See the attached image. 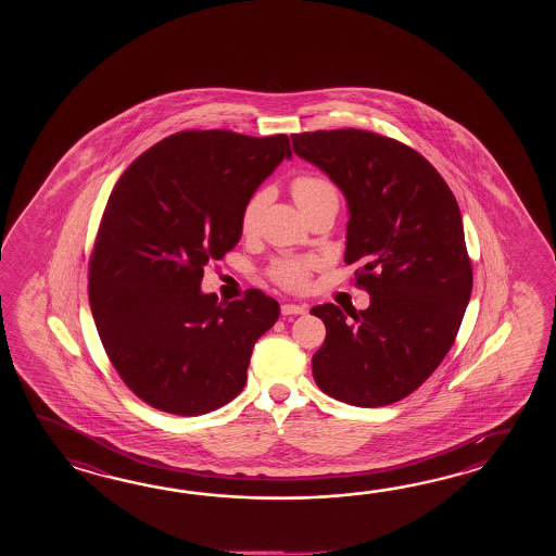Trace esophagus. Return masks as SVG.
Wrapping results in <instances>:
<instances>
[{"label":"esophagus","instance_id":"34e87169","mask_svg":"<svg viewBox=\"0 0 556 556\" xmlns=\"http://www.w3.org/2000/svg\"><path fill=\"white\" fill-rule=\"evenodd\" d=\"M307 307L302 306V304H283L282 314L283 316H292V314H306Z\"/></svg>","mask_w":556,"mask_h":556}]
</instances>
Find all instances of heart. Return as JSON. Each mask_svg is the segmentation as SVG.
Returning <instances> with one entry per match:
<instances>
[{"mask_svg": "<svg viewBox=\"0 0 556 556\" xmlns=\"http://www.w3.org/2000/svg\"><path fill=\"white\" fill-rule=\"evenodd\" d=\"M292 194L302 211H306L318 202L338 199V190L333 187V182L330 178L321 177V175L295 177L292 180ZM266 202H268V190H256L247 201L242 214H240V230L244 235H252L256 230ZM318 266L319 261L314 256L280 258L270 266V278L286 290H304L309 282V276Z\"/></svg>", "mask_w": 556, "mask_h": 556, "instance_id": "heart-1", "label": "heart"}]
</instances>
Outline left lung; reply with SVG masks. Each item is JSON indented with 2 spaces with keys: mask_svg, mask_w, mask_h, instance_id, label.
<instances>
[{
  "mask_svg": "<svg viewBox=\"0 0 556 556\" xmlns=\"http://www.w3.org/2000/svg\"><path fill=\"white\" fill-rule=\"evenodd\" d=\"M292 147L345 194L343 261L359 264L355 286L369 294L359 312L312 307L326 326L314 379L355 407L400 402L443 362L471 298L459 204L424 154L378 132H298Z\"/></svg>",
  "mask_w": 556,
  "mask_h": 556,
  "instance_id": "8db88e82",
  "label": "left lung"
}]
</instances>
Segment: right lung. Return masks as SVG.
I'll list each match as a JSON object with an SVG mask.
<instances>
[{
    "label": "right lung",
    "mask_w": 556,
    "mask_h": 556,
    "mask_svg": "<svg viewBox=\"0 0 556 556\" xmlns=\"http://www.w3.org/2000/svg\"><path fill=\"white\" fill-rule=\"evenodd\" d=\"M290 156L286 135L180 130L137 156L111 192L89 304L111 364L154 409L208 414L244 388L280 306L256 288L223 304L202 294V276L237 247L244 204Z\"/></svg>",
    "instance_id": "add662e5"
}]
</instances>
